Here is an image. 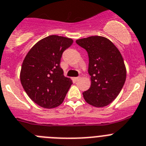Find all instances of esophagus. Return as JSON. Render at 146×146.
Returning <instances> with one entry per match:
<instances>
[{
	"mask_svg": "<svg viewBox=\"0 0 146 146\" xmlns=\"http://www.w3.org/2000/svg\"><path fill=\"white\" fill-rule=\"evenodd\" d=\"M80 78H81V77H79V76H78V77H76V78H74V80L76 81H78Z\"/></svg>",
	"mask_w": 146,
	"mask_h": 146,
	"instance_id": "obj_1",
	"label": "esophagus"
}]
</instances>
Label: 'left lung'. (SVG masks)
I'll use <instances>...</instances> for the list:
<instances>
[{
    "instance_id": "obj_1",
    "label": "left lung",
    "mask_w": 146,
    "mask_h": 146,
    "mask_svg": "<svg viewBox=\"0 0 146 146\" xmlns=\"http://www.w3.org/2000/svg\"><path fill=\"white\" fill-rule=\"evenodd\" d=\"M76 42L89 56L91 86L83 92L84 98L95 107L108 106L119 95L126 81L127 72L120 52L111 40L101 36H91Z\"/></svg>"
}]
</instances>
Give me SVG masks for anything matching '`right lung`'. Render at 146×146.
<instances>
[{"label":"right lung","instance_id":"obj_1","mask_svg":"<svg viewBox=\"0 0 146 146\" xmlns=\"http://www.w3.org/2000/svg\"><path fill=\"white\" fill-rule=\"evenodd\" d=\"M71 38L50 35L33 46L26 55L20 73L23 89L35 103L53 108L62 103L73 84L60 67L62 53L69 48Z\"/></svg>","mask_w":146,"mask_h":146}]
</instances>
